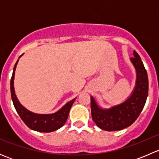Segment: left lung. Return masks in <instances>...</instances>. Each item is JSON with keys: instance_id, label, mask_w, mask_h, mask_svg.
<instances>
[{"instance_id": "obj_1", "label": "left lung", "mask_w": 159, "mask_h": 159, "mask_svg": "<svg viewBox=\"0 0 159 159\" xmlns=\"http://www.w3.org/2000/svg\"><path fill=\"white\" fill-rule=\"evenodd\" d=\"M131 63L136 70V82L131 96L111 108H102L91 97V117L97 126L105 131H119L132 125L143 109L148 93V78L141 57L135 51Z\"/></svg>"}]
</instances>
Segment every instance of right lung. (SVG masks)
Wrapping results in <instances>:
<instances>
[{
    "label": "right lung",
    "instance_id": "right-lung-1",
    "mask_svg": "<svg viewBox=\"0 0 159 159\" xmlns=\"http://www.w3.org/2000/svg\"><path fill=\"white\" fill-rule=\"evenodd\" d=\"M22 55H20L19 58ZM18 60L17 61L15 65H14L12 77L11 79V98H12L13 104H14V108L17 111V114L20 117L22 121L25 123V125L29 129L34 130V131H40V132H51V131H54L59 129L66 122L68 118V115H69L70 109L75 102V98L72 99L71 101L65 104L60 110H58L55 113L36 114L28 111L19 102L15 94V91H14V79Z\"/></svg>",
    "mask_w": 159,
    "mask_h": 159
}]
</instances>
